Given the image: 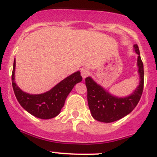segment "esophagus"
Segmentation results:
<instances>
[{
    "label": "esophagus",
    "instance_id": "esophagus-1",
    "mask_svg": "<svg viewBox=\"0 0 157 157\" xmlns=\"http://www.w3.org/2000/svg\"><path fill=\"white\" fill-rule=\"evenodd\" d=\"M90 71H89V69L87 68H82L81 70V75L82 76L83 78H86L87 76H89L90 75Z\"/></svg>",
    "mask_w": 157,
    "mask_h": 157
}]
</instances>
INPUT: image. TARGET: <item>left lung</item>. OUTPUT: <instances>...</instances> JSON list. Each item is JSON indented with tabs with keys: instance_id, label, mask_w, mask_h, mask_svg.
I'll return each mask as SVG.
<instances>
[{
	"instance_id": "left-lung-1",
	"label": "left lung",
	"mask_w": 157,
	"mask_h": 157,
	"mask_svg": "<svg viewBox=\"0 0 157 157\" xmlns=\"http://www.w3.org/2000/svg\"><path fill=\"white\" fill-rule=\"evenodd\" d=\"M134 49L138 54L139 84L129 96L125 97L113 96L97 84L91 77L86 78L89 107L92 116L96 121L104 123L116 121L130 113L137 106L144 86V69L137 44H135Z\"/></svg>"
}]
</instances>
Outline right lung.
I'll list each match as a JSON object with an SVG mask.
<instances>
[{"mask_svg": "<svg viewBox=\"0 0 157 157\" xmlns=\"http://www.w3.org/2000/svg\"><path fill=\"white\" fill-rule=\"evenodd\" d=\"M15 59L11 75L12 87L18 103L26 111L40 119H50L60 113L67 96L74 86L82 80L80 71L67 76L54 87L41 94H29L23 92L15 82Z\"/></svg>", "mask_w": 157, "mask_h": 157, "instance_id": "add662e5", "label": "right lung"}]
</instances>
